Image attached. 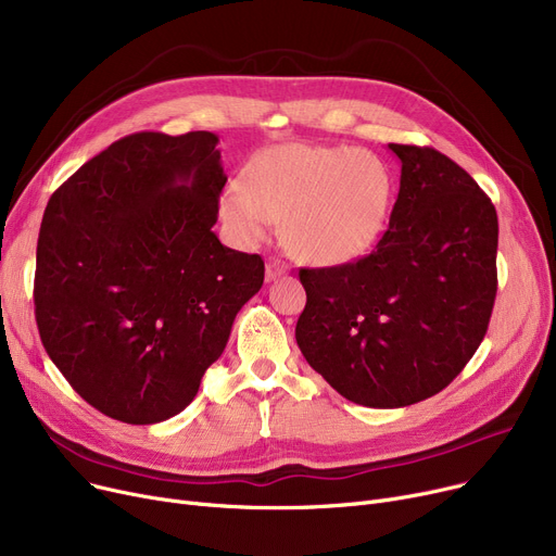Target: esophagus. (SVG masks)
Instances as JSON below:
<instances>
[{
  "label": "esophagus",
  "mask_w": 556,
  "mask_h": 556,
  "mask_svg": "<svg viewBox=\"0 0 556 556\" xmlns=\"http://www.w3.org/2000/svg\"><path fill=\"white\" fill-rule=\"evenodd\" d=\"M288 273H290V266L283 258H279V256L268 258V263H266V279L268 281H275V279L288 275Z\"/></svg>",
  "instance_id": "esophagus-1"
}]
</instances>
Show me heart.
<instances>
[{
	"label": "heart",
	"mask_w": 556,
	"mask_h": 556,
	"mask_svg": "<svg viewBox=\"0 0 556 556\" xmlns=\"http://www.w3.org/2000/svg\"><path fill=\"white\" fill-rule=\"evenodd\" d=\"M392 173L369 151L306 141L256 153L243 187L220 195V218L233 239L256 245L283 220L288 248L317 266L365 256L381 237L392 207Z\"/></svg>",
	"instance_id": "b5f03b06"
}]
</instances>
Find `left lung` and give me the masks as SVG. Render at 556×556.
<instances>
[{
    "mask_svg": "<svg viewBox=\"0 0 556 556\" xmlns=\"http://www.w3.org/2000/svg\"><path fill=\"white\" fill-rule=\"evenodd\" d=\"M390 151L401 187L376 250L300 270L302 354L338 394L367 407L442 392L480 346L498 288V216L486 193L428 146Z\"/></svg>",
    "mask_w": 556,
    "mask_h": 556,
    "instance_id": "1",
    "label": "left lung"
}]
</instances>
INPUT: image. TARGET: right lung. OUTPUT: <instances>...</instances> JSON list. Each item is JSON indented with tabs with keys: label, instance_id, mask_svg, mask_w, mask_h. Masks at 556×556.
I'll return each instance as SVG.
<instances>
[{
	"label": "right lung",
	"instance_id": "obj_1",
	"mask_svg": "<svg viewBox=\"0 0 556 556\" xmlns=\"http://www.w3.org/2000/svg\"><path fill=\"white\" fill-rule=\"evenodd\" d=\"M207 130L135 132L49 198L36 323L53 365L99 413L135 426L182 413L258 293L263 258L214 233L227 182Z\"/></svg>",
	"mask_w": 556,
	"mask_h": 556
}]
</instances>
